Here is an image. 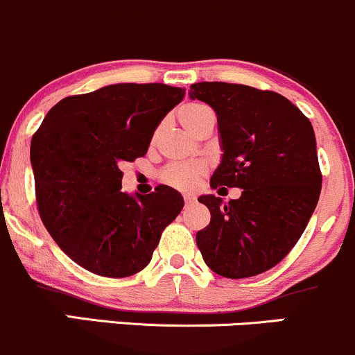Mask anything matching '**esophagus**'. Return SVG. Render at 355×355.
<instances>
[{
    "instance_id": "obj_1",
    "label": "esophagus",
    "mask_w": 355,
    "mask_h": 355,
    "mask_svg": "<svg viewBox=\"0 0 355 355\" xmlns=\"http://www.w3.org/2000/svg\"><path fill=\"white\" fill-rule=\"evenodd\" d=\"M184 200H185V204L189 205V204H193V202H196V196H190V193H185L184 196Z\"/></svg>"
}]
</instances>
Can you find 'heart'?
Segmentation results:
<instances>
[{"mask_svg": "<svg viewBox=\"0 0 355 355\" xmlns=\"http://www.w3.org/2000/svg\"><path fill=\"white\" fill-rule=\"evenodd\" d=\"M177 114L180 123L184 124V128H187V130L192 133V131L198 126V123H200L205 116L212 114V112H210V109L207 106H204V104L190 103L178 109ZM205 171H207V168H205L204 163H175V165L166 166V168L162 171V180L178 190H193L198 184H200Z\"/></svg>", "mask_w": 355, "mask_h": 355, "instance_id": "obj_1", "label": "heart"}]
</instances>
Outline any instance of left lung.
<instances>
[{"mask_svg":"<svg viewBox=\"0 0 355 355\" xmlns=\"http://www.w3.org/2000/svg\"><path fill=\"white\" fill-rule=\"evenodd\" d=\"M190 99L216 111L222 158L210 187L243 189L224 204L200 196L210 222L197 232L205 264L239 279L276 266L298 243L322 190L311 123L286 97L243 84L197 83Z\"/></svg>","mask_w":355,"mask_h":355,"instance_id":"1","label":"left lung"}]
</instances>
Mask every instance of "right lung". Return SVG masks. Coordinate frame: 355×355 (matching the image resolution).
Returning <instances> with one entry per match:
<instances>
[{
    "instance_id": "right-lung-1",
    "label": "right lung",
    "mask_w": 355,
    "mask_h": 355,
    "mask_svg": "<svg viewBox=\"0 0 355 355\" xmlns=\"http://www.w3.org/2000/svg\"><path fill=\"white\" fill-rule=\"evenodd\" d=\"M166 84H112L69 96L45 116L30 159L42 222L79 266L124 278L151 261L163 229L184 209L168 185L121 192L123 162L145 157L162 119L184 99Z\"/></svg>"
}]
</instances>
